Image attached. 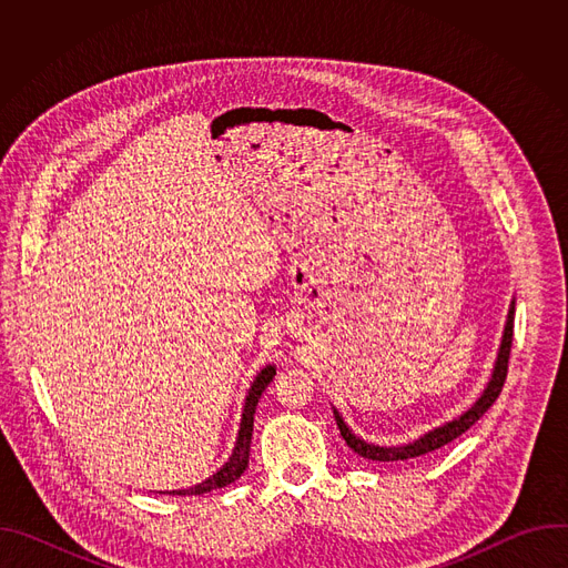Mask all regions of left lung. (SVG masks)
Masks as SVG:
<instances>
[{
	"label": "left lung",
	"instance_id": "obj_1",
	"mask_svg": "<svg viewBox=\"0 0 568 568\" xmlns=\"http://www.w3.org/2000/svg\"><path fill=\"white\" fill-rule=\"evenodd\" d=\"M513 328H515V301L510 303V310H508V321H506V328H504V339H501V346H499V355H497V364H495V371H493V377L488 382V386H485L483 395L471 404V407L460 414L458 418H454L452 423H445L443 427H436L432 432H427L425 436H420L418 440L414 443H407V445H395V447H382V445H373V443H366L362 440L359 436H355L344 418L339 416V412L335 409V420H337V427L346 440V445L359 454L362 458H368V460H379V463H388V460H407V458H416V456H423V454H429L434 449H440L445 447L447 443L456 440L460 434H465L485 412H488L493 404L497 402L501 388H504V382H506V375H508V359H510V346H513Z\"/></svg>",
	"mask_w": 568,
	"mask_h": 568
}]
</instances>
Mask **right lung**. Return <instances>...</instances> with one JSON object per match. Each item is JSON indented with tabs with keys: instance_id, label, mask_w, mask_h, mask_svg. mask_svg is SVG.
I'll use <instances>...</instances> for the list:
<instances>
[{
	"instance_id": "obj_1",
	"label": "right lung",
	"mask_w": 568,
	"mask_h": 568,
	"mask_svg": "<svg viewBox=\"0 0 568 568\" xmlns=\"http://www.w3.org/2000/svg\"><path fill=\"white\" fill-rule=\"evenodd\" d=\"M276 375V366L274 364H267L254 379L250 393H247V399H245V412H242V420H240V432H237V438H235V447H233V454L229 456V460L213 474L209 476L206 480L197 483L195 488H189V490H173V493H164V495H182V497H197V495H206L211 490H217V488H226L229 483L237 480L240 474L247 469L250 465V449H252V434H254V414H256V404L263 395V390L267 388V384L274 379Z\"/></svg>"
}]
</instances>
